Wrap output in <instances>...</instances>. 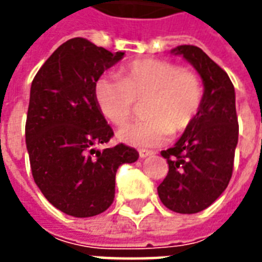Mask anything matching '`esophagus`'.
<instances>
[{
  "mask_svg": "<svg viewBox=\"0 0 262 262\" xmlns=\"http://www.w3.org/2000/svg\"><path fill=\"white\" fill-rule=\"evenodd\" d=\"M154 151H151V150H139V156L142 157V159H146V157H148V156H153Z\"/></svg>",
  "mask_w": 262,
  "mask_h": 262,
  "instance_id": "esophagus-1",
  "label": "esophagus"
}]
</instances>
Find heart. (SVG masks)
Here are the masks:
<instances>
[{"label":"heart","mask_w":262,"mask_h":262,"mask_svg":"<svg viewBox=\"0 0 262 262\" xmlns=\"http://www.w3.org/2000/svg\"><path fill=\"white\" fill-rule=\"evenodd\" d=\"M94 94L101 112L114 125H122L135 108L144 103L147 119L129 122L118 130L120 142L144 147L164 143L171 133L187 130L196 118L203 99L199 75L167 60L132 61L120 78L103 75L95 81Z\"/></svg>","instance_id":"1"}]
</instances>
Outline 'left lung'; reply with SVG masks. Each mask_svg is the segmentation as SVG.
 <instances>
[{
    "label": "left lung",
    "instance_id": "left-lung-1",
    "mask_svg": "<svg viewBox=\"0 0 262 262\" xmlns=\"http://www.w3.org/2000/svg\"><path fill=\"white\" fill-rule=\"evenodd\" d=\"M172 52L196 69L205 92L192 125L161 151L168 172L157 191L170 210L191 214L210 206L229 185L238 140L236 97L227 73L202 49L182 45Z\"/></svg>",
    "mask_w": 262,
    "mask_h": 262
}]
</instances>
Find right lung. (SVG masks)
I'll list each match as a JSON object with an SVG mask.
<instances>
[{
    "label": "right lung",
    "mask_w": 262,
    "mask_h": 262,
    "mask_svg": "<svg viewBox=\"0 0 262 262\" xmlns=\"http://www.w3.org/2000/svg\"><path fill=\"white\" fill-rule=\"evenodd\" d=\"M123 54L74 37L54 50L32 81L25 125L32 176L54 208L74 217L105 212L114 202L119 165L139 159L123 143L97 150L114 130L94 85Z\"/></svg>",
    "instance_id": "1"
}]
</instances>
